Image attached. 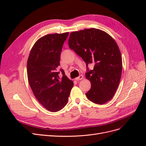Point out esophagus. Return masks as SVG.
Segmentation results:
<instances>
[{
    "label": "esophagus",
    "mask_w": 146,
    "mask_h": 146,
    "mask_svg": "<svg viewBox=\"0 0 146 146\" xmlns=\"http://www.w3.org/2000/svg\"><path fill=\"white\" fill-rule=\"evenodd\" d=\"M83 76H82V75H80V76H79L78 77H77V78H76V80H82L83 79Z\"/></svg>",
    "instance_id": "esophagus-1"
}]
</instances>
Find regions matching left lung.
Listing matches in <instances>:
<instances>
[{"instance_id":"left-lung-1","label":"left lung","mask_w":146,"mask_h":146,"mask_svg":"<svg viewBox=\"0 0 146 146\" xmlns=\"http://www.w3.org/2000/svg\"><path fill=\"white\" fill-rule=\"evenodd\" d=\"M68 44L86 64L85 76L91 83L88 99L97 104L107 103L115 94L122 74V56L116 41L104 31L91 28L70 33ZM88 64H94L93 70H89Z\"/></svg>"}]
</instances>
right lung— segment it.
Segmentation results:
<instances>
[{
    "label": "right lung",
    "instance_id": "obj_1",
    "mask_svg": "<svg viewBox=\"0 0 146 146\" xmlns=\"http://www.w3.org/2000/svg\"><path fill=\"white\" fill-rule=\"evenodd\" d=\"M68 32L48 34L39 38L31 49L27 61V77L33 94L44 107L56 112L67 104L70 92L74 86L66 77H59L57 68L60 54Z\"/></svg>",
    "mask_w": 146,
    "mask_h": 146
}]
</instances>
